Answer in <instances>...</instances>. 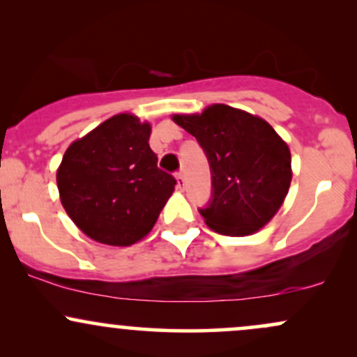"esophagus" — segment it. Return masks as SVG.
I'll list each match as a JSON object with an SVG mask.
<instances>
[{
	"label": "esophagus",
	"instance_id": "34e87169",
	"mask_svg": "<svg viewBox=\"0 0 357 357\" xmlns=\"http://www.w3.org/2000/svg\"><path fill=\"white\" fill-rule=\"evenodd\" d=\"M176 181H178V184H176V186H178V190H184V184H186V183H184V174L183 173H178V174H176Z\"/></svg>",
	"mask_w": 357,
	"mask_h": 357
}]
</instances>
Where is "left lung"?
I'll return each mask as SVG.
<instances>
[{
	"mask_svg": "<svg viewBox=\"0 0 357 357\" xmlns=\"http://www.w3.org/2000/svg\"><path fill=\"white\" fill-rule=\"evenodd\" d=\"M208 155L213 202L199 210L213 231L247 236L264 228L289 192L292 158L287 142L265 119L225 104L202 114H174Z\"/></svg>",
	"mask_w": 357,
	"mask_h": 357,
	"instance_id": "obj_1",
	"label": "left lung"
}]
</instances>
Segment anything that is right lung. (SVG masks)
Here are the masks:
<instances>
[{
    "mask_svg": "<svg viewBox=\"0 0 357 357\" xmlns=\"http://www.w3.org/2000/svg\"><path fill=\"white\" fill-rule=\"evenodd\" d=\"M149 136V122L122 112L65 151L56 169L60 202L89 238L129 247L153 230L176 179L158 167Z\"/></svg>",
    "mask_w": 357,
    "mask_h": 357,
    "instance_id": "add662e5",
    "label": "right lung"
}]
</instances>
